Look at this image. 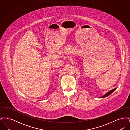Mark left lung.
<instances>
[{
  "label": "left lung",
  "instance_id": "obj_1",
  "mask_svg": "<svg viewBox=\"0 0 130 130\" xmlns=\"http://www.w3.org/2000/svg\"><path fill=\"white\" fill-rule=\"evenodd\" d=\"M116 89H117V88H115V89H112V90H111V91H110L109 92H108V93H106L103 96L100 97V98H105V97H107V96H109L110 94H111V93H113Z\"/></svg>",
  "mask_w": 130,
  "mask_h": 130
}]
</instances>
